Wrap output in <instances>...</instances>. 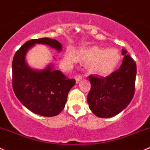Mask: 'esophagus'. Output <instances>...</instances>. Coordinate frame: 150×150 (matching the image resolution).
I'll list each match as a JSON object with an SVG mask.
<instances>
[{"instance_id": "1", "label": "esophagus", "mask_w": 150, "mask_h": 150, "mask_svg": "<svg viewBox=\"0 0 150 150\" xmlns=\"http://www.w3.org/2000/svg\"><path fill=\"white\" fill-rule=\"evenodd\" d=\"M82 78H83V76H81V75H78V76H76V77H75V79H76V83H78V82H80V80H81V79H82Z\"/></svg>"}]
</instances>
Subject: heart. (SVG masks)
Here are the masks:
<instances>
[{
  "mask_svg": "<svg viewBox=\"0 0 150 150\" xmlns=\"http://www.w3.org/2000/svg\"><path fill=\"white\" fill-rule=\"evenodd\" d=\"M78 57L71 50L67 51L65 61L71 64L77 61L78 57L91 62V68L96 74L108 76L116 68L120 60V55L115 49H107L93 46L78 52Z\"/></svg>",
  "mask_w": 150,
  "mask_h": 150,
  "instance_id": "b5f03b06",
  "label": "heart"
}]
</instances>
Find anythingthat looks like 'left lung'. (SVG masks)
<instances>
[{
    "label": "left lung",
    "instance_id": "1",
    "mask_svg": "<svg viewBox=\"0 0 150 150\" xmlns=\"http://www.w3.org/2000/svg\"><path fill=\"white\" fill-rule=\"evenodd\" d=\"M125 56L119 69L107 77L90 76L91 88L88 103L93 113L99 118H110L128 106L135 92L136 64L127 51L122 49Z\"/></svg>",
    "mask_w": 150,
    "mask_h": 150
}]
</instances>
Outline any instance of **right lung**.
Masks as SVG:
<instances>
[{
    "label": "right lung",
    "mask_w": 150,
    "mask_h": 150,
    "mask_svg": "<svg viewBox=\"0 0 150 150\" xmlns=\"http://www.w3.org/2000/svg\"><path fill=\"white\" fill-rule=\"evenodd\" d=\"M35 44L49 45L62 51V44L48 38L27 41L15 53L12 61V87L20 102L35 114L45 117L55 116L65 108L68 94L76 80L68 79L53 64L45 69L30 68L25 57Z\"/></svg>",
    "instance_id": "1"
}]
</instances>
